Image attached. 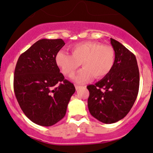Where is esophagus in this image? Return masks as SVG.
<instances>
[{
  "label": "esophagus",
  "mask_w": 153,
  "mask_h": 153,
  "mask_svg": "<svg viewBox=\"0 0 153 153\" xmlns=\"http://www.w3.org/2000/svg\"><path fill=\"white\" fill-rule=\"evenodd\" d=\"M75 89H76L77 91L78 90V89H80L81 86H80V85H75Z\"/></svg>",
  "instance_id": "1"
}]
</instances>
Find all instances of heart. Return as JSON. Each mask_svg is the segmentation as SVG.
Instances as JSON below:
<instances>
[{
  "instance_id": "obj_1",
  "label": "heart",
  "mask_w": 153,
  "mask_h": 153,
  "mask_svg": "<svg viewBox=\"0 0 153 153\" xmlns=\"http://www.w3.org/2000/svg\"><path fill=\"white\" fill-rule=\"evenodd\" d=\"M71 54L59 51L55 56L56 65L66 76L71 78L76 73L81 63L82 70L75 77L79 83L91 80L93 77L102 78L111 71L114 64V50L108 45L96 42H85L71 45Z\"/></svg>"
}]
</instances>
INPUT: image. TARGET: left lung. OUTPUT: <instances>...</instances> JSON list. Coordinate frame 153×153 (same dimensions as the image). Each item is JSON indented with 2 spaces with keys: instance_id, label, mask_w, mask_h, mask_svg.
I'll list each match as a JSON object with an SVG mask.
<instances>
[{
  "instance_id": "8db88e82",
  "label": "left lung",
  "mask_w": 153,
  "mask_h": 153,
  "mask_svg": "<svg viewBox=\"0 0 153 153\" xmlns=\"http://www.w3.org/2000/svg\"><path fill=\"white\" fill-rule=\"evenodd\" d=\"M115 52L111 71L95 85H88V106L91 114L104 124L125 117L135 102L140 85V73L134 54L111 38Z\"/></svg>"
}]
</instances>
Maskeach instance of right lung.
Segmentation results:
<instances>
[{
    "mask_svg": "<svg viewBox=\"0 0 153 153\" xmlns=\"http://www.w3.org/2000/svg\"><path fill=\"white\" fill-rule=\"evenodd\" d=\"M65 45L62 39L39 40L21 54L16 65V97L24 114L38 125L50 127L60 121L75 91L55 62Z\"/></svg>",
    "mask_w": 153,
    "mask_h": 153,
    "instance_id": "right-lung-1",
    "label": "right lung"
}]
</instances>
